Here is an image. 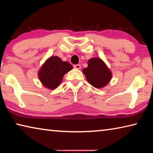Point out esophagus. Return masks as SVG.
I'll return each mask as SVG.
<instances>
[{
  "mask_svg": "<svg viewBox=\"0 0 153 153\" xmlns=\"http://www.w3.org/2000/svg\"><path fill=\"white\" fill-rule=\"evenodd\" d=\"M74 67L75 69H81V65H80L79 64H77V65H74Z\"/></svg>",
  "mask_w": 153,
  "mask_h": 153,
  "instance_id": "1",
  "label": "esophagus"
}]
</instances>
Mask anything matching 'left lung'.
Returning a JSON list of instances; mask_svg holds the SVG:
<instances>
[{
    "instance_id": "left-lung-1",
    "label": "left lung",
    "mask_w": 153,
    "mask_h": 153,
    "mask_svg": "<svg viewBox=\"0 0 153 153\" xmlns=\"http://www.w3.org/2000/svg\"><path fill=\"white\" fill-rule=\"evenodd\" d=\"M82 71L88 82L97 88H102L107 86L112 77L111 71L107 65L98 57L89 59L88 67Z\"/></svg>"
}]
</instances>
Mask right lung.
Segmentation results:
<instances>
[{
  "label": "right lung",
  "instance_id": "1",
  "mask_svg": "<svg viewBox=\"0 0 153 153\" xmlns=\"http://www.w3.org/2000/svg\"><path fill=\"white\" fill-rule=\"evenodd\" d=\"M73 69L70 63L63 61L59 56H51L38 71V77L45 87L54 90L61 84L64 75Z\"/></svg>",
  "mask_w": 153,
  "mask_h": 153
}]
</instances>
